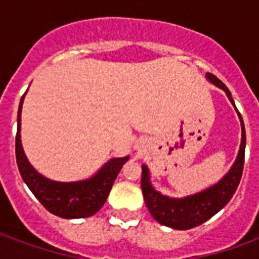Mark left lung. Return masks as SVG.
Returning a JSON list of instances; mask_svg holds the SVG:
<instances>
[{
    "mask_svg": "<svg viewBox=\"0 0 259 259\" xmlns=\"http://www.w3.org/2000/svg\"><path fill=\"white\" fill-rule=\"evenodd\" d=\"M205 78L215 86L223 90L226 95L229 97L230 102L235 107L231 93L226 87L225 83L209 72L205 74ZM238 115H239L242 125V142L239 153L229 173L212 187L191 196L183 197V199L164 196L152 187L149 180V169L146 165H142L141 188L144 199H145L149 212L158 223L172 227L175 230H189L208 221L209 218L219 212L229 203L239 185L242 172H243V164H245L246 132L239 111H238Z\"/></svg>",
    "mask_w": 259,
    "mask_h": 259,
    "instance_id": "obj_1",
    "label": "left lung"
}]
</instances>
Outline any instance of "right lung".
I'll list each match as a JSON object with an SVG mask.
<instances>
[{
    "instance_id": "obj_1",
    "label": "right lung",
    "mask_w": 259,
    "mask_h": 259,
    "mask_svg": "<svg viewBox=\"0 0 259 259\" xmlns=\"http://www.w3.org/2000/svg\"><path fill=\"white\" fill-rule=\"evenodd\" d=\"M22 95L17 113V134H16V160L22 180L29 187L36 199L41 203L46 209L56 217L64 219H80L89 218L98 212L105 204L109 196L110 189L117 179L122 165L129 160V156L119 158H111L102 166L97 175L87 180L60 183L47 179L34 170V168L26 160L21 146V109Z\"/></svg>"
}]
</instances>
